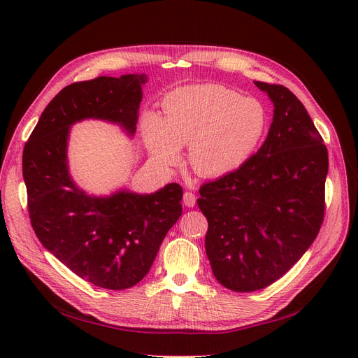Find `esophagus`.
I'll return each mask as SVG.
<instances>
[{"label":"esophagus","instance_id":"esophagus-1","mask_svg":"<svg viewBox=\"0 0 358 358\" xmlns=\"http://www.w3.org/2000/svg\"><path fill=\"white\" fill-rule=\"evenodd\" d=\"M196 201H197V197L194 192L187 191L185 194H183V204H185L187 208H194V206H196Z\"/></svg>","mask_w":358,"mask_h":358}]
</instances>
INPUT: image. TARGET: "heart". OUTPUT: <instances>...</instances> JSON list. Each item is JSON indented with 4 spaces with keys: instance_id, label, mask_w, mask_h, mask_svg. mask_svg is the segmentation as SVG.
Masks as SVG:
<instances>
[{
    "instance_id": "obj_1",
    "label": "heart",
    "mask_w": 358,
    "mask_h": 358,
    "mask_svg": "<svg viewBox=\"0 0 358 358\" xmlns=\"http://www.w3.org/2000/svg\"><path fill=\"white\" fill-rule=\"evenodd\" d=\"M267 128L264 106L221 85L187 86L170 92L162 115L143 125L150 157L162 167L176 166L189 146V166L203 178H222L254 155Z\"/></svg>"
}]
</instances>
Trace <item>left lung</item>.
Listing matches in <instances>:
<instances>
[{"instance_id": "1", "label": "left lung", "mask_w": 358, "mask_h": 358, "mask_svg": "<svg viewBox=\"0 0 358 358\" xmlns=\"http://www.w3.org/2000/svg\"><path fill=\"white\" fill-rule=\"evenodd\" d=\"M273 101L264 143L230 175L203 183L206 254L237 292L273 284L315 241L326 210L327 148L305 106L282 85L255 82Z\"/></svg>"}]
</instances>
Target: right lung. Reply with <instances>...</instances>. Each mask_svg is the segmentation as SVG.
<instances>
[{"instance_id": "1", "label": "right lung", "mask_w": 358, "mask_h": 358, "mask_svg": "<svg viewBox=\"0 0 358 358\" xmlns=\"http://www.w3.org/2000/svg\"><path fill=\"white\" fill-rule=\"evenodd\" d=\"M146 74L71 83L61 90L24 148L22 171L31 225L38 241L73 273L106 289L142 280L166 234L182 215V187L154 194L117 191L94 197L74 185L67 166L70 127L104 119L134 134Z\"/></svg>"}]
</instances>
